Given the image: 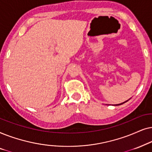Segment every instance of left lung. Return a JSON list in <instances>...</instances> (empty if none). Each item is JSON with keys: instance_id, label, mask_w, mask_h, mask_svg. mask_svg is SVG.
<instances>
[{"instance_id": "8db88e82", "label": "left lung", "mask_w": 152, "mask_h": 152, "mask_svg": "<svg viewBox=\"0 0 152 152\" xmlns=\"http://www.w3.org/2000/svg\"><path fill=\"white\" fill-rule=\"evenodd\" d=\"M129 100H127V101H126V102H123V103H122V104H116V105H114V106H119V105H122V104H124V103H126V102H128Z\"/></svg>"}]
</instances>
